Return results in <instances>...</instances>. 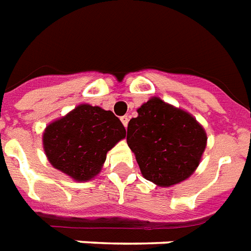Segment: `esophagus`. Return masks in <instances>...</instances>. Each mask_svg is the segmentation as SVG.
<instances>
[{"instance_id": "obj_1", "label": "esophagus", "mask_w": 251, "mask_h": 251, "mask_svg": "<svg viewBox=\"0 0 251 251\" xmlns=\"http://www.w3.org/2000/svg\"><path fill=\"white\" fill-rule=\"evenodd\" d=\"M121 122L126 127V126H127V124H129V117H127V116H124V117H121Z\"/></svg>"}]
</instances>
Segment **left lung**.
<instances>
[{
    "instance_id": "8db88e82",
    "label": "left lung",
    "mask_w": 251,
    "mask_h": 251,
    "mask_svg": "<svg viewBox=\"0 0 251 251\" xmlns=\"http://www.w3.org/2000/svg\"><path fill=\"white\" fill-rule=\"evenodd\" d=\"M127 125L126 141L145 179L171 187L188 179L198 168L206 134L196 118L183 109L152 97Z\"/></svg>"
}]
</instances>
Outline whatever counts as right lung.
<instances>
[{
  "instance_id": "add662e5",
  "label": "right lung",
  "mask_w": 251,
  "mask_h": 251,
  "mask_svg": "<svg viewBox=\"0 0 251 251\" xmlns=\"http://www.w3.org/2000/svg\"><path fill=\"white\" fill-rule=\"evenodd\" d=\"M126 137L113 112L81 104L51 122L43 133V149L52 167L74 180H91L101 171L106 152Z\"/></svg>"
}]
</instances>
